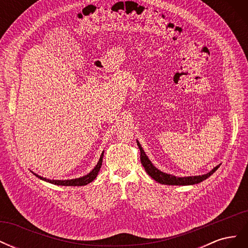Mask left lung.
Listing matches in <instances>:
<instances>
[{
  "label": "left lung",
  "mask_w": 248,
  "mask_h": 248,
  "mask_svg": "<svg viewBox=\"0 0 248 248\" xmlns=\"http://www.w3.org/2000/svg\"><path fill=\"white\" fill-rule=\"evenodd\" d=\"M139 149L140 151V162L142 164V167L146 170L147 174L151 177L152 179H154L155 181L159 182L160 184H164V185H193V184H198L201 183L202 181H204L207 178H209L211 176L213 172L219 168V166L215 167L212 170H210L209 172L205 175L202 176H190V177H176L174 175H170L167 174V172H163L161 170H159L158 169H156L152 162L150 161V159L148 158V156L146 155L145 151L142 150L140 144L139 142V140H137Z\"/></svg>",
  "instance_id": "obj_1"
}]
</instances>
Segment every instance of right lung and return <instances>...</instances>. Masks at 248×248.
<instances>
[{"label": "right lung", "mask_w": 248, "mask_h": 248, "mask_svg": "<svg viewBox=\"0 0 248 248\" xmlns=\"http://www.w3.org/2000/svg\"><path fill=\"white\" fill-rule=\"evenodd\" d=\"M103 153L104 151L101 153L100 155V158H99V161L97 162L96 167L89 172V174H87L86 176H82L80 178H77V179H71V180H49V179H46V178H43L39 175L35 174V172H33V174L38 177L39 179L43 180V181H46L48 183H51V184H55V185H62V186H84V185H87L89 184L90 182H92L93 180L97 177V175H98V172L100 170V168L102 166V158H103Z\"/></svg>", "instance_id": "obj_1"}]
</instances>
